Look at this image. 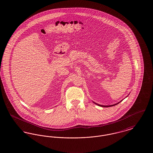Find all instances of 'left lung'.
Listing matches in <instances>:
<instances>
[{
    "label": "left lung",
    "mask_w": 153,
    "mask_h": 153,
    "mask_svg": "<svg viewBox=\"0 0 153 153\" xmlns=\"http://www.w3.org/2000/svg\"><path fill=\"white\" fill-rule=\"evenodd\" d=\"M122 101H120V102H121ZM120 102H118V103H117V104H114V105H100V104H97V103H95V102H94V103H95V104H97V105H98V106H102V107H110V106H114V105H117V104H118Z\"/></svg>",
    "instance_id": "obj_1"
}]
</instances>
